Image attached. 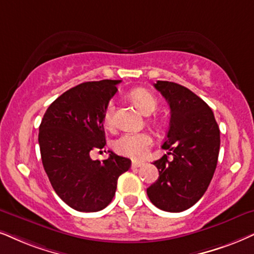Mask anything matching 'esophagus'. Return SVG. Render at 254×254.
I'll return each instance as SVG.
<instances>
[{
    "label": "esophagus",
    "instance_id": "obj_1",
    "mask_svg": "<svg viewBox=\"0 0 254 254\" xmlns=\"http://www.w3.org/2000/svg\"><path fill=\"white\" fill-rule=\"evenodd\" d=\"M143 165H144L143 162H132V164H131L132 168H140V166Z\"/></svg>",
    "mask_w": 254,
    "mask_h": 254
}]
</instances>
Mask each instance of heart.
Wrapping results in <instances>:
<instances>
[{
    "label": "heart",
    "instance_id": "1",
    "mask_svg": "<svg viewBox=\"0 0 254 254\" xmlns=\"http://www.w3.org/2000/svg\"><path fill=\"white\" fill-rule=\"evenodd\" d=\"M131 98L139 110L145 115H150L157 108V99L145 89H134L131 91ZM115 103L110 102L104 112V123L108 127L114 125ZM153 139L147 132H127L122 134L114 142V149L120 155L130 157L132 159H140L146 155Z\"/></svg>",
    "mask_w": 254,
    "mask_h": 254
}]
</instances>
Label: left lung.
<instances>
[{"label":"left lung","mask_w":254,"mask_h":254,"mask_svg":"<svg viewBox=\"0 0 254 254\" xmlns=\"http://www.w3.org/2000/svg\"><path fill=\"white\" fill-rule=\"evenodd\" d=\"M153 86L170 107V125L162 147L167 155L153 162L159 177L147 197L168 212L188 210L203 197L216 171L220 131L211 108L191 90L177 83L157 81Z\"/></svg>","instance_id":"1"}]
</instances>
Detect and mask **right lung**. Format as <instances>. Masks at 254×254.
Listing matches in <instances>:
<instances>
[{
    "mask_svg": "<svg viewBox=\"0 0 254 254\" xmlns=\"http://www.w3.org/2000/svg\"><path fill=\"white\" fill-rule=\"evenodd\" d=\"M121 81L85 82L69 89L47 109L40 125L41 158L57 195L73 210L96 212L111 203L118 177L131 160L110 152L99 162L90 151L105 146L104 112Z\"/></svg>",
    "mask_w": 254,
    "mask_h": 254,
    "instance_id": "obj_1",
    "label": "right lung"
}]
</instances>
